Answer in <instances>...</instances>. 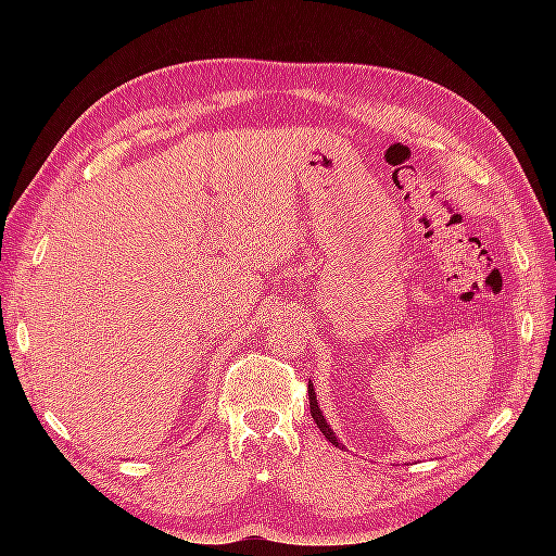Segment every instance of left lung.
Wrapping results in <instances>:
<instances>
[{"label": "left lung", "instance_id": "1", "mask_svg": "<svg viewBox=\"0 0 556 556\" xmlns=\"http://www.w3.org/2000/svg\"><path fill=\"white\" fill-rule=\"evenodd\" d=\"M308 399H311V415H313V419H315V425L319 427V431H323V435H325V439H327L329 443H333L336 447H343V445L339 443V439H336L333 429L327 425V419H325L323 410H319V406H317V396H315V390H313V384H311V382H308Z\"/></svg>", "mask_w": 556, "mask_h": 556}]
</instances>
